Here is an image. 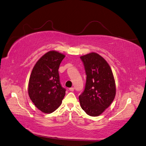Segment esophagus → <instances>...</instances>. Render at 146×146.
Listing matches in <instances>:
<instances>
[{
    "label": "esophagus",
    "instance_id": "obj_1",
    "mask_svg": "<svg viewBox=\"0 0 146 146\" xmlns=\"http://www.w3.org/2000/svg\"><path fill=\"white\" fill-rule=\"evenodd\" d=\"M69 90H70V91H72V92H73V91H74V87H70V88L69 89Z\"/></svg>",
    "mask_w": 146,
    "mask_h": 146
}]
</instances>
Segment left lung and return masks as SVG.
Masks as SVG:
<instances>
[{
  "label": "left lung",
  "mask_w": 146,
  "mask_h": 146,
  "mask_svg": "<svg viewBox=\"0 0 146 146\" xmlns=\"http://www.w3.org/2000/svg\"><path fill=\"white\" fill-rule=\"evenodd\" d=\"M86 74V82L79 96L80 105L87 114L98 116L113 102L115 84L113 74L108 62L97 53L80 57Z\"/></svg>",
  "instance_id": "obj_1"
}]
</instances>
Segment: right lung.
<instances>
[{
  "mask_svg": "<svg viewBox=\"0 0 146 146\" xmlns=\"http://www.w3.org/2000/svg\"><path fill=\"white\" fill-rule=\"evenodd\" d=\"M65 56L56 51H49L37 61L32 71L28 86L29 97L44 113H51L57 109L65 95L58 71Z\"/></svg>",
  "mask_w": 146,
  "mask_h": 146,
  "instance_id": "obj_1",
  "label": "right lung"
}]
</instances>
